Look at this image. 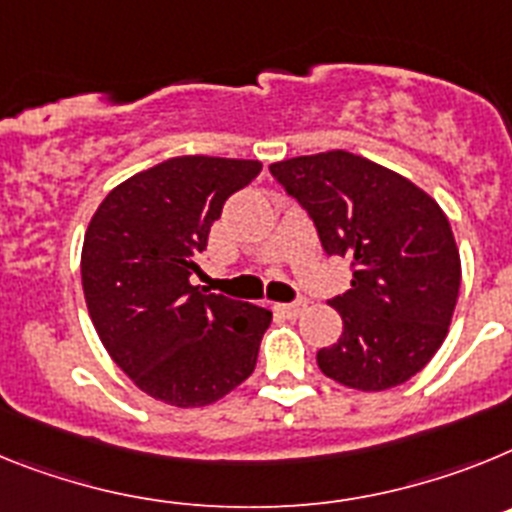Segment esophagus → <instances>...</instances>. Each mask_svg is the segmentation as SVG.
<instances>
[{"instance_id":"esophagus-1","label":"esophagus","mask_w":512,"mask_h":512,"mask_svg":"<svg viewBox=\"0 0 512 512\" xmlns=\"http://www.w3.org/2000/svg\"><path fill=\"white\" fill-rule=\"evenodd\" d=\"M306 304H309V301L299 299V301H293V304H278V306H275V311H281L283 317H288V319H296V317H301V314H304Z\"/></svg>"}]
</instances>
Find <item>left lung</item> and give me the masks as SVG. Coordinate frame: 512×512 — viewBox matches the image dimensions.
I'll use <instances>...</instances> for the list:
<instances>
[{
    "label": "left lung",
    "mask_w": 512,
    "mask_h": 512,
    "mask_svg": "<svg viewBox=\"0 0 512 512\" xmlns=\"http://www.w3.org/2000/svg\"><path fill=\"white\" fill-rule=\"evenodd\" d=\"M306 208L327 255L353 262L330 301L342 337L317 353L324 376L358 391L404 384L438 353L461 286V257L438 203L399 172L332 149L270 164Z\"/></svg>",
    "instance_id": "8db88e82"
}]
</instances>
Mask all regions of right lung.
Segmentation results:
<instances>
[{"instance_id": "1", "label": "right lung", "mask_w": 512, "mask_h": 512, "mask_svg": "<svg viewBox=\"0 0 512 512\" xmlns=\"http://www.w3.org/2000/svg\"><path fill=\"white\" fill-rule=\"evenodd\" d=\"M257 159L172 157L128 177L97 206L82 244V288L102 345L144 394L206 407L237 389L257 363L270 314L203 293L211 224L226 198L260 175Z\"/></svg>"}]
</instances>
